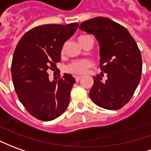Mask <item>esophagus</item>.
Listing matches in <instances>:
<instances>
[{
	"label": "esophagus",
	"mask_w": 151,
	"mask_h": 151,
	"mask_svg": "<svg viewBox=\"0 0 151 151\" xmlns=\"http://www.w3.org/2000/svg\"><path fill=\"white\" fill-rule=\"evenodd\" d=\"M82 78V77H79V76H77V77H75V80L76 82H78L80 79Z\"/></svg>",
	"instance_id": "1"
}]
</instances>
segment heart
<instances>
[{
	"instance_id": "obj_1",
	"label": "heart",
	"mask_w": 151,
	"mask_h": 151,
	"mask_svg": "<svg viewBox=\"0 0 151 151\" xmlns=\"http://www.w3.org/2000/svg\"><path fill=\"white\" fill-rule=\"evenodd\" d=\"M83 37L84 36H81L80 37ZM92 66H93V62L89 59L76 60L67 65L66 71L73 75H83L87 72V69L91 68Z\"/></svg>"
}]
</instances>
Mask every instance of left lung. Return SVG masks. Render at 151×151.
Returning <instances> with one entry per match:
<instances>
[{"label": "left lung", "mask_w": 151, "mask_h": 151, "mask_svg": "<svg viewBox=\"0 0 151 151\" xmlns=\"http://www.w3.org/2000/svg\"><path fill=\"white\" fill-rule=\"evenodd\" d=\"M79 28L96 36L100 68L108 78L102 82L99 75L94 77L90 98L101 108L121 109L132 99L142 76V55L137 42L127 28L104 17L84 21Z\"/></svg>", "instance_id": "obj_1"}]
</instances>
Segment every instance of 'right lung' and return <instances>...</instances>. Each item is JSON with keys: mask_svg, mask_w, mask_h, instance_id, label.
I'll return each instance as SVG.
<instances>
[{"mask_svg": "<svg viewBox=\"0 0 151 151\" xmlns=\"http://www.w3.org/2000/svg\"><path fill=\"white\" fill-rule=\"evenodd\" d=\"M78 25L73 23L35 27L22 37L15 48L11 64L14 90L24 108L37 119H55L69 104L75 78L65 73L58 81L50 82L47 70L57 69L63 46Z\"/></svg>", "mask_w": 151, "mask_h": 151, "instance_id": "right-lung-1", "label": "right lung"}]
</instances>
